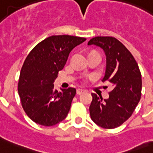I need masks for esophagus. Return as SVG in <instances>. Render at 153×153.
<instances>
[{
  "label": "esophagus",
  "instance_id": "obj_1",
  "mask_svg": "<svg viewBox=\"0 0 153 153\" xmlns=\"http://www.w3.org/2000/svg\"><path fill=\"white\" fill-rule=\"evenodd\" d=\"M84 92H85V91H84V90H82V89H78V90H77V91H76V93H77V94H83Z\"/></svg>",
  "mask_w": 153,
  "mask_h": 153
}]
</instances>
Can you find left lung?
I'll use <instances>...</instances> for the list:
<instances>
[{"instance_id": "left-lung-1", "label": "left lung", "mask_w": 153, "mask_h": 153, "mask_svg": "<svg viewBox=\"0 0 153 153\" xmlns=\"http://www.w3.org/2000/svg\"><path fill=\"white\" fill-rule=\"evenodd\" d=\"M88 45L103 49L106 68L102 82L109 81L114 86L108 99L91 94V117L102 128H117L130 117L140 102L142 88L140 69L130 51L114 37H94Z\"/></svg>"}]
</instances>
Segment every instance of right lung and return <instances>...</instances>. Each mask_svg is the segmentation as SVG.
Wrapping results in <instances>:
<instances>
[{
	"instance_id": "obj_1",
	"label": "right lung",
	"mask_w": 153,
	"mask_h": 153,
	"mask_svg": "<svg viewBox=\"0 0 153 153\" xmlns=\"http://www.w3.org/2000/svg\"><path fill=\"white\" fill-rule=\"evenodd\" d=\"M86 39L68 35L51 36L27 55L20 71L18 93L23 109L34 122L52 126L66 118L76 90L70 87L59 92L53 82L72 49Z\"/></svg>"
}]
</instances>
